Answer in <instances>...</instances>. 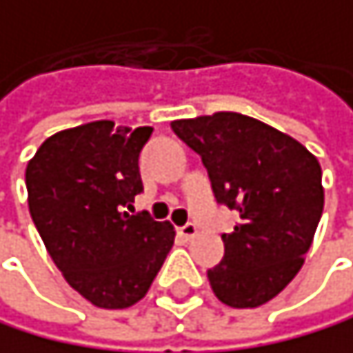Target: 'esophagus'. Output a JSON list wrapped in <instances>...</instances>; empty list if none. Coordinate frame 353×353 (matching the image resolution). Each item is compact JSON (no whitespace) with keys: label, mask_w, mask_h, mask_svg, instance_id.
I'll return each instance as SVG.
<instances>
[{"label":"esophagus","mask_w":353,"mask_h":353,"mask_svg":"<svg viewBox=\"0 0 353 353\" xmlns=\"http://www.w3.org/2000/svg\"><path fill=\"white\" fill-rule=\"evenodd\" d=\"M196 233H198V226L194 224V222H188V224H183L181 228H179V235L183 237V239H192V237H196Z\"/></svg>","instance_id":"34e87169"}]
</instances>
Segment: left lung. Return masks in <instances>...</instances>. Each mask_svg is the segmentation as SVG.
Wrapping results in <instances>:
<instances>
[{
  "mask_svg": "<svg viewBox=\"0 0 353 353\" xmlns=\"http://www.w3.org/2000/svg\"><path fill=\"white\" fill-rule=\"evenodd\" d=\"M203 159L218 203L239 213L224 259L207 272L220 302L254 308L300 272L323 211L321 165L289 135L237 112L174 120Z\"/></svg>",
  "mask_w": 353,
  "mask_h": 353,
  "instance_id": "left-lung-1",
  "label": "left lung"
}]
</instances>
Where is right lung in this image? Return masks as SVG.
I'll return each mask as SVG.
<instances>
[{"instance_id": "1", "label": "right lung", "mask_w": 353, "mask_h": 353, "mask_svg": "<svg viewBox=\"0 0 353 353\" xmlns=\"http://www.w3.org/2000/svg\"><path fill=\"white\" fill-rule=\"evenodd\" d=\"M153 127L97 120L51 135L28 163L30 213L66 283L99 308L140 302L174 243L170 222L131 213Z\"/></svg>"}]
</instances>
